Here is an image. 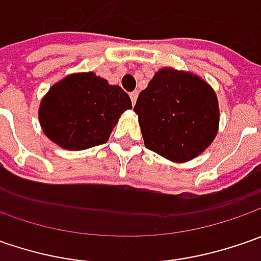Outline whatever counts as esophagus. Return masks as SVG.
<instances>
[{"instance_id":"34e87169","label":"esophagus","mask_w":261,"mask_h":261,"mask_svg":"<svg viewBox=\"0 0 261 261\" xmlns=\"http://www.w3.org/2000/svg\"><path fill=\"white\" fill-rule=\"evenodd\" d=\"M130 100H132V105H135L136 103V98H138V91H134V93H130Z\"/></svg>"}]
</instances>
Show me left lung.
Instances as JSON below:
<instances>
[{
	"mask_svg": "<svg viewBox=\"0 0 261 261\" xmlns=\"http://www.w3.org/2000/svg\"><path fill=\"white\" fill-rule=\"evenodd\" d=\"M148 149L185 163L212 144L219 125L215 91L199 76L163 68L134 107Z\"/></svg>",
	"mask_w": 261,
	"mask_h": 261,
	"instance_id": "left-lung-1",
	"label": "left lung"
}]
</instances>
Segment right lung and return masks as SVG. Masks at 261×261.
I'll return each mask as SVG.
<instances>
[{"label": "right lung", "mask_w": 261, "mask_h": 261, "mask_svg": "<svg viewBox=\"0 0 261 261\" xmlns=\"http://www.w3.org/2000/svg\"><path fill=\"white\" fill-rule=\"evenodd\" d=\"M129 95L93 72L56 83L40 103L39 120L46 136L65 149L105 144L119 116L130 109Z\"/></svg>", "instance_id": "add662e5"}]
</instances>
